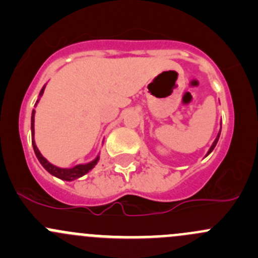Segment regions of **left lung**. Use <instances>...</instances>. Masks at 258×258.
Instances as JSON below:
<instances>
[{
  "label": "left lung",
  "mask_w": 258,
  "mask_h": 258,
  "mask_svg": "<svg viewBox=\"0 0 258 258\" xmlns=\"http://www.w3.org/2000/svg\"><path fill=\"white\" fill-rule=\"evenodd\" d=\"M220 135H221V130H220V132H218L217 137H216L215 142H213V144H212V146H211V148H210V150H209V152H207V155H210V153H211V152H212V151H213V148H215V147H216V145H217V141H218V139H220ZM207 155H206V156H207Z\"/></svg>",
  "instance_id": "left-lung-1"
}]
</instances>
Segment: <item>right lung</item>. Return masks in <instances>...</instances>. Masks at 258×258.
<instances>
[{"label":"right lung","mask_w":258,"mask_h":258,"mask_svg":"<svg viewBox=\"0 0 258 258\" xmlns=\"http://www.w3.org/2000/svg\"><path fill=\"white\" fill-rule=\"evenodd\" d=\"M43 90H45V87L41 90L40 97L42 96ZM37 102H38V100H37ZM37 102H36V105H37ZM33 123H35V110L32 111V116H31V132H32L33 151H35L36 157L38 158V161H40L41 165L43 166V168H45L47 172L51 173L52 176H54V177H57V178L63 179V181H74V179L82 177L83 175H86L87 172H90V171L92 170L96 165H97L98 160H100V156H97V157H96L93 161H91V162L85 163V165H77L72 168H59V167H57V166L49 163L48 161L46 160L42 155H41V152L38 151L37 146H36V144H35V140H33V136H35V127H33Z\"/></svg>","instance_id":"1"}]
</instances>
